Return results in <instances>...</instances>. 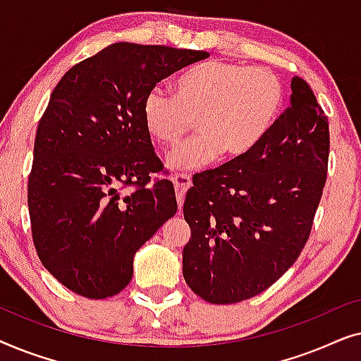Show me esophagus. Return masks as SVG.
<instances>
[{
    "label": "esophagus",
    "mask_w": 361,
    "mask_h": 361,
    "mask_svg": "<svg viewBox=\"0 0 361 361\" xmlns=\"http://www.w3.org/2000/svg\"><path fill=\"white\" fill-rule=\"evenodd\" d=\"M172 182H174V187H176L177 204H179V210L182 212V205H184L185 194H187V190L190 189L192 180L187 174H174L172 176Z\"/></svg>",
    "instance_id": "obj_1"
}]
</instances>
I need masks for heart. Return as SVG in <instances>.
<instances>
[{
    "mask_svg": "<svg viewBox=\"0 0 361 361\" xmlns=\"http://www.w3.org/2000/svg\"><path fill=\"white\" fill-rule=\"evenodd\" d=\"M284 100V83L269 68L207 61L180 73L174 95L151 88L141 116L147 135L162 147L176 146L197 120L199 135L167 157L172 169L194 171L221 154L241 159L253 152L274 126Z\"/></svg>",
    "mask_w": 361,
    "mask_h": 361,
    "instance_id": "heart-1",
    "label": "heart"
}]
</instances>
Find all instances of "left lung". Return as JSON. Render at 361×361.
<instances>
[{"mask_svg":"<svg viewBox=\"0 0 361 361\" xmlns=\"http://www.w3.org/2000/svg\"><path fill=\"white\" fill-rule=\"evenodd\" d=\"M289 106L248 156L192 177L182 251L189 288L210 304H233L273 286L299 258L329 171V118L300 77Z\"/></svg>","mask_w":361,"mask_h":361,"instance_id":"obj_1","label":"left lung"}]
</instances>
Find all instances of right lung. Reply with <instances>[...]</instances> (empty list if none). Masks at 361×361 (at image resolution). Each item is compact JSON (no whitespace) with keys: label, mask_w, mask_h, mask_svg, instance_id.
<instances>
[{"label":"right lung","mask_w":361,"mask_h":361,"mask_svg":"<svg viewBox=\"0 0 361 361\" xmlns=\"http://www.w3.org/2000/svg\"><path fill=\"white\" fill-rule=\"evenodd\" d=\"M207 57L116 42L68 68L54 88L34 141L27 205L39 259L72 293H121L136 251L176 215L172 182L151 180L166 171L141 106L157 82Z\"/></svg>","instance_id":"right-lung-1"}]
</instances>
